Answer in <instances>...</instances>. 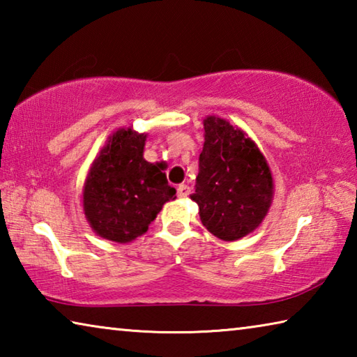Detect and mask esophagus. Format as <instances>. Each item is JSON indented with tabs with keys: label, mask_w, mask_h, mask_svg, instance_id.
I'll return each instance as SVG.
<instances>
[{
	"label": "esophagus",
	"mask_w": 357,
	"mask_h": 357,
	"mask_svg": "<svg viewBox=\"0 0 357 357\" xmlns=\"http://www.w3.org/2000/svg\"><path fill=\"white\" fill-rule=\"evenodd\" d=\"M190 193V187L187 185V184H179L178 185V197H181V198H184V197H187Z\"/></svg>",
	"instance_id": "1"
}]
</instances>
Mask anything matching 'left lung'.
<instances>
[{"mask_svg": "<svg viewBox=\"0 0 357 357\" xmlns=\"http://www.w3.org/2000/svg\"><path fill=\"white\" fill-rule=\"evenodd\" d=\"M204 144L198 157L195 192L200 219L219 239L252 233L273 200V176L257 144L225 119H204Z\"/></svg>", "mask_w": 357, "mask_h": 357, "instance_id": "obj_1", "label": "left lung"}]
</instances>
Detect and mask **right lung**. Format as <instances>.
Wrapping results in <instances>:
<instances>
[{"label": "right lung", "mask_w": 357, "mask_h": 357, "mask_svg": "<svg viewBox=\"0 0 357 357\" xmlns=\"http://www.w3.org/2000/svg\"><path fill=\"white\" fill-rule=\"evenodd\" d=\"M144 140L146 135L132 129L118 130L84 183V215L99 236L114 243L146 233L164 203L176 195L165 173L143 159Z\"/></svg>", "instance_id": "1"}]
</instances>
